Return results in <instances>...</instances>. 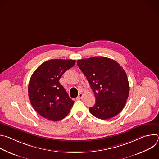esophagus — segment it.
Wrapping results in <instances>:
<instances>
[{
  "instance_id": "esophagus-1",
  "label": "esophagus",
  "mask_w": 159,
  "mask_h": 159,
  "mask_svg": "<svg viewBox=\"0 0 159 159\" xmlns=\"http://www.w3.org/2000/svg\"><path fill=\"white\" fill-rule=\"evenodd\" d=\"M82 97H83V94L80 93V94H79V96H78V97L76 98V99H77V100L80 99H82Z\"/></svg>"
}]
</instances>
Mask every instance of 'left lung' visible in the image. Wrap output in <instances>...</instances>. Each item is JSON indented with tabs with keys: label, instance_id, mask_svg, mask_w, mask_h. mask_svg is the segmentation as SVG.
Returning <instances> with one entry per match:
<instances>
[{
	"label": "left lung",
	"instance_id": "1",
	"mask_svg": "<svg viewBox=\"0 0 159 159\" xmlns=\"http://www.w3.org/2000/svg\"><path fill=\"white\" fill-rule=\"evenodd\" d=\"M77 63L96 98L95 105L89 108L90 113L101 120H107L119 114L129 92L126 74L120 65L104 57L78 60Z\"/></svg>",
	"mask_w": 159,
	"mask_h": 159
}]
</instances>
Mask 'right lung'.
Instances as JSON below:
<instances>
[{
    "instance_id": "right-lung-1",
    "label": "right lung",
    "mask_w": 159,
    "mask_h": 159,
    "mask_svg": "<svg viewBox=\"0 0 159 159\" xmlns=\"http://www.w3.org/2000/svg\"><path fill=\"white\" fill-rule=\"evenodd\" d=\"M75 63V60H50L40 65L32 74L28 85L29 99L43 118L56 121L69 113L74 101L59 80Z\"/></svg>"
}]
</instances>
